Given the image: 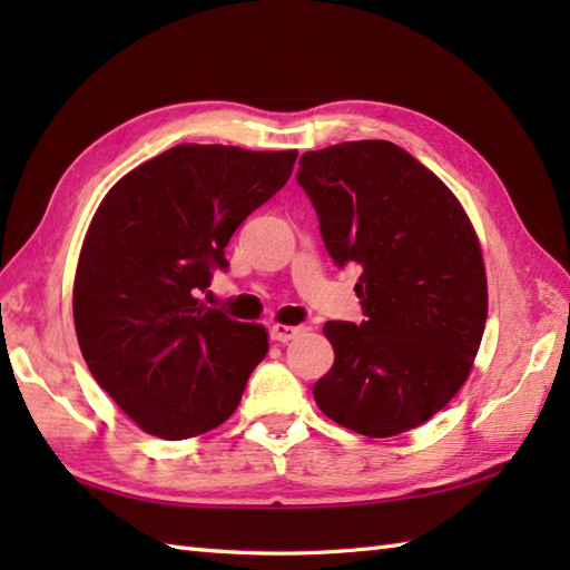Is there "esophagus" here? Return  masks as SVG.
I'll return each mask as SVG.
<instances>
[{
  "mask_svg": "<svg viewBox=\"0 0 570 570\" xmlns=\"http://www.w3.org/2000/svg\"><path fill=\"white\" fill-rule=\"evenodd\" d=\"M269 333H272V341H276V343H288V341H294V337L301 333V328H296V325L274 323L272 328H269Z\"/></svg>",
  "mask_w": 570,
  "mask_h": 570,
  "instance_id": "obj_1",
  "label": "esophagus"
}]
</instances>
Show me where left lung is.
Here are the masks:
<instances>
[{
	"label": "left lung",
	"mask_w": 570,
	"mask_h": 570,
	"mask_svg": "<svg viewBox=\"0 0 570 570\" xmlns=\"http://www.w3.org/2000/svg\"><path fill=\"white\" fill-rule=\"evenodd\" d=\"M296 180L333 262L362 269L365 321L323 325L335 362L316 404L370 439L416 429L465 384L485 331L475 229L439 176L384 139L306 151Z\"/></svg>",
	"instance_id": "obj_1"
}]
</instances>
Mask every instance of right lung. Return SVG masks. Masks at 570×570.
Returning a JSON list of instances; mask_svg holds the SVG:
<instances>
[{
  "label": "right lung",
  "instance_id": "right-lung-1",
  "mask_svg": "<svg viewBox=\"0 0 570 570\" xmlns=\"http://www.w3.org/2000/svg\"><path fill=\"white\" fill-rule=\"evenodd\" d=\"M298 151L178 144L122 176L85 235L72 318L95 382L166 441L233 416L269 341L198 298L245 217L294 171Z\"/></svg>",
  "mask_w": 570,
  "mask_h": 570
}]
</instances>
